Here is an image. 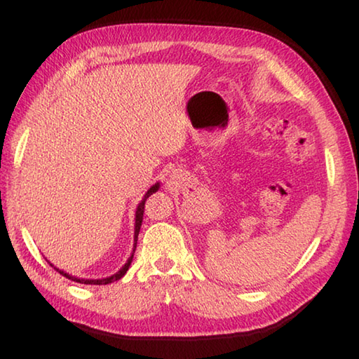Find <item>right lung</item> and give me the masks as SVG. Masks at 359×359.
<instances>
[{
  "mask_svg": "<svg viewBox=\"0 0 359 359\" xmlns=\"http://www.w3.org/2000/svg\"><path fill=\"white\" fill-rule=\"evenodd\" d=\"M158 188H160V182H156L155 185H151V187L149 188V190H147V193L144 194L142 201L137 204V208H136V215H135V244H133V253H131V257L128 258V261H126V263L120 267V271H117V272H115V274H112L111 277H106V278H79V277H74V276H69L68 272H65V271H62V269H57V267H55V269L60 272V274L65 276L66 278H69V280H74V282H77V283H85V285H107V283H112V282L118 280V278L123 277V276L126 274V271H128V267L131 266L133 257H135V250H136V244H137L139 229H141V224H142V217H144V205H145V201H147V198L150 196L151 193L158 191ZM50 266H53V264L50 263Z\"/></svg>",
  "mask_w": 359,
  "mask_h": 359,
  "instance_id": "right-lung-1",
  "label": "right lung"
}]
</instances>
